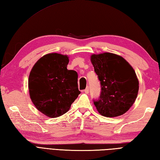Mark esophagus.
Returning <instances> with one entry per match:
<instances>
[{
	"label": "esophagus",
	"instance_id": "1",
	"mask_svg": "<svg viewBox=\"0 0 160 160\" xmlns=\"http://www.w3.org/2000/svg\"><path fill=\"white\" fill-rule=\"evenodd\" d=\"M84 92H85V93L88 94V92H89V89H88V87H87L86 88H85L84 90Z\"/></svg>",
	"mask_w": 160,
	"mask_h": 160
}]
</instances>
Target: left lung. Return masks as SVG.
Returning <instances> with one entry per match:
<instances>
[{
	"label": "left lung",
	"mask_w": 160,
	"mask_h": 160,
	"mask_svg": "<svg viewBox=\"0 0 160 160\" xmlns=\"http://www.w3.org/2000/svg\"><path fill=\"white\" fill-rule=\"evenodd\" d=\"M91 61L101 83V95L93 103L99 113L106 117L125 114L133 104L139 82L129 63L110 52L92 54Z\"/></svg>",
	"instance_id": "left-lung-1"
}]
</instances>
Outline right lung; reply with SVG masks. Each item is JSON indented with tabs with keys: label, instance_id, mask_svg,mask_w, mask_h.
Instances as JSON below:
<instances>
[{
	"label": "right lung",
	"instance_id": "1",
	"mask_svg": "<svg viewBox=\"0 0 160 160\" xmlns=\"http://www.w3.org/2000/svg\"><path fill=\"white\" fill-rule=\"evenodd\" d=\"M68 63L67 55L48 54L37 61L30 72V98L36 108L48 117L66 113L80 93L78 73L67 69Z\"/></svg>",
	"mask_w": 160,
	"mask_h": 160
}]
</instances>
